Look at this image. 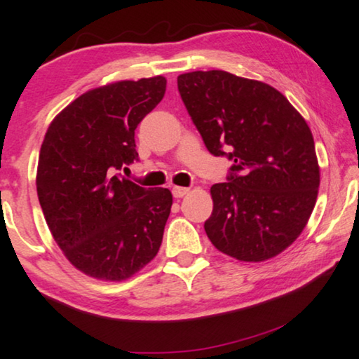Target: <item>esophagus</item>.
Segmentation results:
<instances>
[{"mask_svg":"<svg viewBox=\"0 0 359 359\" xmlns=\"http://www.w3.org/2000/svg\"><path fill=\"white\" fill-rule=\"evenodd\" d=\"M189 194V189H185V187H174L172 189V195L174 198H182Z\"/></svg>","mask_w":359,"mask_h":359,"instance_id":"obj_1","label":"esophagus"}]
</instances>
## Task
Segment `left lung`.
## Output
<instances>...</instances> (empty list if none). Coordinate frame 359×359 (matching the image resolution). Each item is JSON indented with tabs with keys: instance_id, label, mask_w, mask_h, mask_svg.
Instances as JSON below:
<instances>
[{
	"instance_id": "obj_1",
	"label": "left lung",
	"mask_w": 359,
	"mask_h": 359,
	"mask_svg": "<svg viewBox=\"0 0 359 359\" xmlns=\"http://www.w3.org/2000/svg\"><path fill=\"white\" fill-rule=\"evenodd\" d=\"M177 87L208 151L233 161L227 182L211 187L208 238L235 259L274 258L316 205L319 164L306 121L274 87L226 71L182 74Z\"/></svg>"
}]
</instances>
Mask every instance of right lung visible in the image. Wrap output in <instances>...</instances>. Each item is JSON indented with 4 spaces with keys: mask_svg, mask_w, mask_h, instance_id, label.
I'll return each mask as SVG.
<instances>
[{
    "mask_svg": "<svg viewBox=\"0 0 359 359\" xmlns=\"http://www.w3.org/2000/svg\"><path fill=\"white\" fill-rule=\"evenodd\" d=\"M164 93L163 76L90 90L53 119L41 143L43 216L64 256L93 279L126 280L161 247L172 194L116 170L138 159L135 128Z\"/></svg>",
    "mask_w": 359,
    "mask_h": 359,
    "instance_id": "obj_1",
    "label": "right lung"
}]
</instances>
